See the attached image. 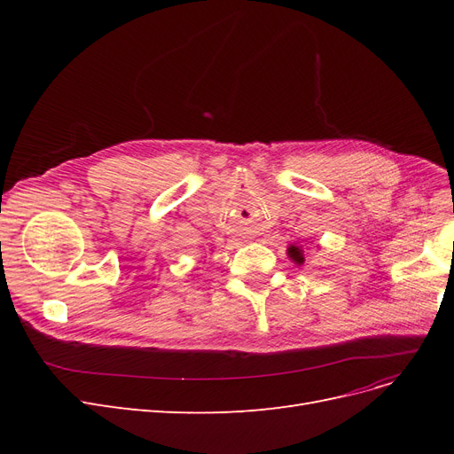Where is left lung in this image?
Wrapping results in <instances>:
<instances>
[{"mask_svg":"<svg viewBox=\"0 0 454 454\" xmlns=\"http://www.w3.org/2000/svg\"><path fill=\"white\" fill-rule=\"evenodd\" d=\"M287 254H290V257H294L295 261H299V263H301V261H303V255H301V250L295 248V246H292V248L287 250Z\"/></svg>","mask_w":454,"mask_h":454,"instance_id":"8db88e82","label":"left lung"}]
</instances>
